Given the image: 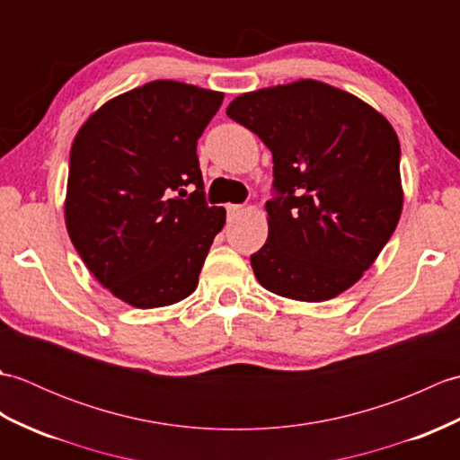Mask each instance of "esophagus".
<instances>
[{
  "label": "esophagus",
  "mask_w": 460,
  "mask_h": 460,
  "mask_svg": "<svg viewBox=\"0 0 460 460\" xmlns=\"http://www.w3.org/2000/svg\"><path fill=\"white\" fill-rule=\"evenodd\" d=\"M227 213H229V217H235V215L243 213V205H235V203H229V205H227Z\"/></svg>",
  "instance_id": "34e87169"
}]
</instances>
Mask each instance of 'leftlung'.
<instances>
[{"label": "left lung", "instance_id": "obj_1", "mask_svg": "<svg viewBox=\"0 0 460 460\" xmlns=\"http://www.w3.org/2000/svg\"><path fill=\"white\" fill-rule=\"evenodd\" d=\"M227 116L272 154L269 237L251 255L279 296L330 300L364 275L402 217L399 140L358 96L302 79L237 96Z\"/></svg>", "mask_w": 460, "mask_h": 460}]
</instances>
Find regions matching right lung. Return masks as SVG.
<instances>
[{"mask_svg": "<svg viewBox=\"0 0 460 460\" xmlns=\"http://www.w3.org/2000/svg\"><path fill=\"white\" fill-rule=\"evenodd\" d=\"M221 102L217 91L152 81L104 102L75 136L68 237L94 279L130 306H170L198 288L225 209L205 201L195 148Z\"/></svg>", "mask_w": 460, "mask_h": 460, "instance_id": "add662e5", "label": "right lung"}]
</instances>
